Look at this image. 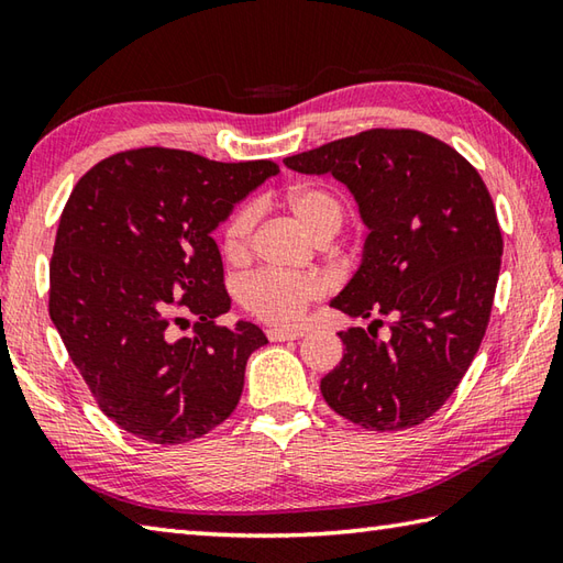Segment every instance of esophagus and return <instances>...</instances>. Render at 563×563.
I'll use <instances>...</instances> for the list:
<instances>
[{
  "label": "esophagus",
  "mask_w": 563,
  "mask_h": 563,
  "mask_svg": "<svg viewBox=\"0 0 563 563\" xmlns=\"http://www.w3.org/2000/svg\"><path fill=\"white\" fill-rule=\"evenodd\" d=\"M302 334H305L302 329H288V327H273L266 332V336L271 341H295V339H300Z\"/></svg>",
  "instance_id": "34e87169"
}]
</instances>
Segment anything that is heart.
<instances>
[{"label":"heart","mask_w":563,"mask_h":563,"mask_svg":"<svg viewBox=\"0 0 563 563\" xmlns=\"http://www.w3.org/2000/svg\"><path fill=\"white\" fill-rule=\"evenodd\" d=\"M290 217L319 244L339 234L344 224V205L339 197L322 185L292 187L285 197ZM256 229V209L244 205L231 212L222 229V253L229 263H244L251 251V236ZM327 292V283L317 273L280 275V273H256L241 285V305L256 319L273 324H288L302 319L314 300Z\"/></svg>","instance_id":"b5f03b06"}]
</instances>
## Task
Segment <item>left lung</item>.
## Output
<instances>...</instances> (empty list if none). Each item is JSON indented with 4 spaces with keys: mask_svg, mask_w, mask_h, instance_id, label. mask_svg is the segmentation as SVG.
Here are the masks:
<instances>
[{
    "mask_svg": "<svg viewBox=\"0 0 563 563\" xmlns=\"http://www.w3.org/2000/svg\"><path fill=\"white\" fill-rule=\"evenodd\" d=\"M285 165L332 173L368 227L361 268L332 307L371 324L339 332L344 358L319 385L327 405L373 432L424 422L488 329L503 234L486 183L456 148L415 129H368ZM383 323L388 338L377 336Z\"/></svg>",
    "mask_w": 563,
    "mask_h": 563,
    "instance_id": "left-lung-1",
    "label": "left lung"
}]
</instances>
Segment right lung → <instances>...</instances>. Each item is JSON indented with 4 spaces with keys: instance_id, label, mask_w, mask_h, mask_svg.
I'll use <instances>...</instances> for the list:
<instances>
[{
    "instance_id": "obj_1",
    "label": "right lung",
    "mask_w": 563,
    "mask_h": 563,
    "mask_svg": "<svg viewBox=\"0 0 563 563\" xmlns=\"http://www.w3.org/2000/svg\"><path fill=\"white\" fill-rule=\"evenodd\" d=\"M278 170L131 148L92 165L65 202L48 312L99 410L143 442H192L239 405L246 361L268 339L217 322L231 297L212 231ZM187 316L194 336L178 338Z\"/></svg>"
}]
</instances>
